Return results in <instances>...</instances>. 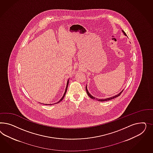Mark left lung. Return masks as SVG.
I'll return each instance as SVG.
<instances>
[{
  "mask_svg": "<svg viewBox=\"0 0 153 153\" xmlns=\"http://www.w3.org/2000/svg\"><path fill=\"white\" fill-rule=\"evenodd\" d=\"M122 33H123V34H124L125 36H127L126 33H125V31H124L123 30H122ZM86 93L88 94V95L89 97H91V99H94V100H97V101H99V102H105V101H108V100H111V99H114V98H116V97H119V96L120 95V94H121V93H122V91H123V90H122V91H121L120 93H119V94H118L117 95H116L115 96H113V97H108V98H106V99H97V98H96V97H94L92 96V95L89 93L88 90V88H87V85H86Z\"/></svg>",
  "mask_w": 153,
  "mask_h": 153,
  "instance_id": "8db88e82",
  "label": "left lung"
}]
</instances>
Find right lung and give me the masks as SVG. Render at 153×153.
<instances>
[{"mask_svg":"<svg viewBox=\"0 0 153 153\" xmlns=\"http://www.w3.org/2000/svg\"><path fill=\"white\" fill-rule=\"evenodd\" d=\"M68 83H69V79H68V80L67 81V85H66V88H65V93H64V94H63V96L60 99V100H59V102H56V104H57V103H58V102H61L63 99V98L65 97V93H66V92H67V88H68ZM45 104V105H53V104Z\"/></svg>","mask_w":153,"mask_h":153,"instance_id":"right-lung-1","label":"right lung"}]
</instances>
